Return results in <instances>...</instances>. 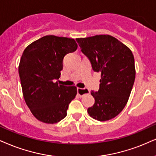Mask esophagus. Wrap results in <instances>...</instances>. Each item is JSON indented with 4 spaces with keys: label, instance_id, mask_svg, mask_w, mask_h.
Here are the masks:
<instances>
[{
    "label": "esophagus",
    "instance_id": "1",
    "mask_svg": "<svg viewBox=\"0 0 156 156\" xmlns=\"http://www.w3.org/2000/svg\"><path fill=\"white\" fill-rule=\"evenodd\" d=\"M89 93V90H87V88H84V89H82V88H77V94L79 96H80V97H82V96L85 95V94Z\"/></svg>",
    "mask_w": 156,
    "mask_h": 156
}]
</instances>
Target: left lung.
Listing matches in <instances>:
<instances>
[{
	"label": "left lung",
	"mask_w": 156,
	"mask_h": 156,
	"mask_svg": "<svg viewBox=\"0 0 156 156\" xmlns=\"http://www.w3.org/2000/svg\"><path fill=\"white\" fill-rule=\"evenodd\" d=\"M76 40L90 59L94 72L101 74L99 90L91 92L95 104L87 112L100 122L110 120L124 109L133 87L136 72L132 52L109 34Z\"/></svg>",
	"instance_id": "8db88e82"
}]
</instances>
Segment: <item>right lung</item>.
<instances>
[{
	"mask_svg": "<svg viewBox=\"0 0 156 156\" xmlns=\"http://www.w3.org/2000/svg\"><path fill=\"white\" fill-rule=\"evenodd\" d=\"M76 48L77 44L72 38L46 35L30 44L23 52L19 65L23 96L40 122L55 124L66 116L77 89L54 80L60 78L63 57Z\"/></svg>",
	"mask_w": 156,
	"mask_h": 156,
	"instance_id": "obj_1",
	"label": "right lung"
}]
</instances>
